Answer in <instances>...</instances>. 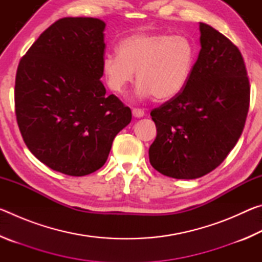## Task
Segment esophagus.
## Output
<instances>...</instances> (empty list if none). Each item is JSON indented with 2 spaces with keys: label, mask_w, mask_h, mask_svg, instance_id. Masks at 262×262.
Wrapping results in <instances>:
<instances>
[{
  "label": "esophagus",
  "mask_w": 262,
  "mask_h": 262,
  "mask_svg": "<svg viewBox=\"0 0 262 262\" xmlns=\"http://www.w3.org/2000/svg\"><path fill=\"white\" fill-rule=\"evenodd\" d=\"M132 113L135 118H142L144 115V111L141 110V108H133Z\"/></svg>",
  "instance_id": "1"
}]
</instances>
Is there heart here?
I'll use <instances>...</instances> for the list:
<instances>
[{"instance_id":"obj_1","label":"heart","mask_w":262,"mask_h":262,"mask_svg":"<svg viewBox=\"0 0 262 262\" xmlns=\"http://www.w3.org/2000/svg\"><path fill=\"white\" fill-rule=\"evenodd\" d=\"M118 53L103 59V72L111 90L123 95L137 72L136 96L168 100L187 85L196 60V46L186 35L135 33L118 43Z\"/></svg>"}]
</instances>
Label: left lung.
I'll return each mask as SVG.
<instances>
[{"instance_id":"1","label":"left lung","mask_w":262,"mask_h":262,"mask_svg":"<svg viewBox=\"0 0 262 262\" xmlns=\"http://www.w3.org/2000/svg\"><path fill=\"white\" fill-rule=\"evenodd\" d=\"M201 50L187 85L151 111L157 136L149 161L162 174L196 179L224 161L241 137L250 106V82L238 48L200 23Z\"/></svg>"}]
</instances>
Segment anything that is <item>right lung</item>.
<instances>
[{
	"label": "right lung",
	"mask_w": 262,
	"mask_h": 262,
	"mask_svg": "<svg viewBox=\"0 0 262 262\" xmlns=\"http://www.w3.org/2000/svg\"><path fill=\"white\" fill-rule=\"evenodd\" d=\"M105 23L91 17L56 20L17 68L15 107L25 144L61 173L90 174L107 161L114 137L132 120L130 108L106 95Z\"/></svg>",
	"instance_id": "1"
}]
</instances>
